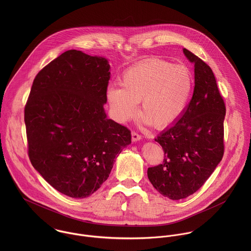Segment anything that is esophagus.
Wrapping results in <instances>:
<instances>
[{"label":"esophagus","mask_w":251,"mask_h":251,"mask_svg":"<svg viewBox=\"0 0 251 251\" xmlns=\"http://www.w3.org/2000/svg\"><path fill=\"white\" fill-rule=\"evenodd\" d=\"M131 137H132V141H133V142H136V141L141 140V135H139L138 133H136V132H134V131L131 133Z\"/></svg>","instance_id":"34e87169"}]
</instances>
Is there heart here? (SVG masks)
<instances>
[{
    "label": "heart",
    "instance_id": "heart-1",
    "mask_svg": "<svg viewBox=\"0 0 251 251\" xmlns=\"http://www.w3.org/2000/svg\"><path fill=\"white\" fill-rule=\"evenodd\" d=\"M120 85H111L106 91L108 104L118 122L134 118L141 101L144 122L165 128L184 113L193 93L194 77L183 64L149 59L124 72Z\"/></svg>",
    "mask_w": 251,
    "mask_h": 251
}]
</instances>
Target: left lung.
I'll use <instances>...</instances> for the list:
<instances>
[{
	"instance_id": "8db88e82",
	"label": "left lung",
	"mask_w": 251,
	"mask_h": 251,
	"mask_svg": "<svg viewBox=\"0 0 251 251\" xmlns=\"http://www.w3.org/2000/svg\"><path fill=\"white\" fill-rule=\"evenodd\" d=\"M183 53L194 65V91L182 116L154 140L164 151L163 162L148 168V178L163 196L179 200L196 192L224 153V100L212 69L193 53Z\"/></svg>"
}]
</instances>
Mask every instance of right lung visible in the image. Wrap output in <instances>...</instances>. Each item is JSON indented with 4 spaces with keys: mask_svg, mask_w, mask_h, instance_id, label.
<instances>
[{
    "mask_svg": "<svg viewBox=\"0 0 251 251\" xmlns=\"http://www.w3.org/2000/svg\"><path fill=\"white\" fill-rule=\"evenodd\" d=\"M105 58L69 50L44 67L25 106L28 153L50 185L86 198L108 179L130 130L108 119Z\"/></svg>",
    "mask_w": 251,
    "mask_h": 251,
    "instance_id": "right-lung-1",
    "label": "right lung"
}]
</instances>
